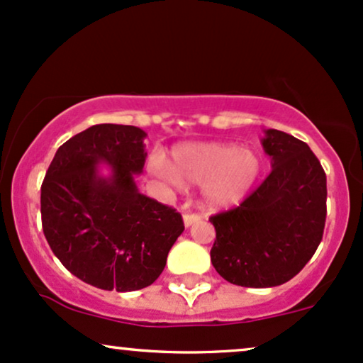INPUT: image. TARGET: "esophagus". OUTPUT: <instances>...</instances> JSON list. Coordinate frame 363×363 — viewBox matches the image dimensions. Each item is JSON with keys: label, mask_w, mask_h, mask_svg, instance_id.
I'll list each match as a JSON object with an SVG mask.
<instances>
[{"label": "esophagus", "mask_w": 363, "mask_h": 363, "mask_svg": "<svg viewBox=\"0 0 363 363\" xmlns=\"http://www.w3.org/2000/svg\"><path fill=\"white\" fill-rule=\"evenodd\" d=\"M199 220H200V217L196 216V213H185V216H183V223H185V227H191Z\"/></svg>", "instance_id": "obj_1"}]
</instances>
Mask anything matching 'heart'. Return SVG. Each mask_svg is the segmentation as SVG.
I'll list each match as a JSON object with an SVG mask.
<instances>
[{
  "label": "heart",
  "mask_w": 363,
  "mask_h": 363,
  "mask_svg": "<svg viewBox=\"0 0 363 363\" xmlns=\"http://www.w3.org/2000/svg\"><path fill=\"white\" fill-rule=\"evenodd\" d=\"M153 172L168 182L203 185V207L227 210L247 199L261 177V155L234 143H189L174 147L167 167L155 161Z\"/></svg>",
  "instance_id": "1"
}]
</instances>
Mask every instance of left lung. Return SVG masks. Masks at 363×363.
Wrapping results in <instances>:
<instances>
[{
	"label": "left lung",
	"mask_w": 363,
	"mask_h": 363,
	"mask_svg": "<svg viewBox=\"0 0 363 363\" xmlns=\"http://www.w3.org/2000/svg\"><path fill=\"white\" fill-rule=\"evenodd\" d=\"M261 145L271 173L237 208L210 217L213 267L244 288L293 279L318 249L326 218V174L306 143L266 129Z\"/></svg>",
	"instance_id": "left-lung-1"
}]
</instances>
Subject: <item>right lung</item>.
<instances>
[{"instance_id":"add662e5","label":"right lung","mask_w":363,"mask_h":363,"mask_svg":"<svg viewBox=\"0 0 363 363\" xmlns=\"http://www.w3.org/2000/svg\"><path fill=\"white\" fill-rule=\"evenodd\" d=\"M145 138L136 126L89 128L58 147L42 183L48 245L74 276L99 289L126 293L153 284L185 230L177 210L138 190Z\"/></svg>"}]
</instances>
